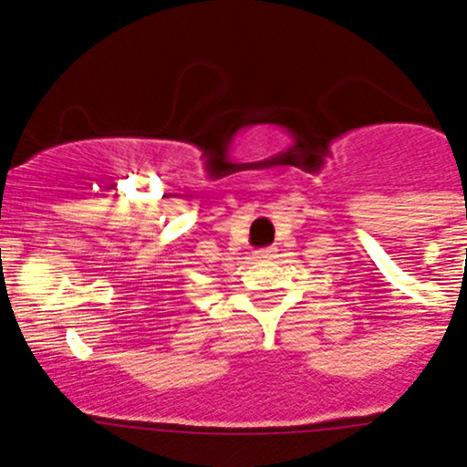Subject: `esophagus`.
Segmentation results:
<instances>
[{"mask_svg":"<svg viewBox=\"0 0 467 467\" xmlns=\"http://www.w3.org/2000/svg\"><path fill=\"white\" fill-rule=\"evenodd\" d=\"M255 257L257 260H271V257H275V248H260V251H255Z\"/></svg>","mask_w":467,"mask_h":467,"instance_id":"obj_1","label":"esophagus"}]
</instances>
